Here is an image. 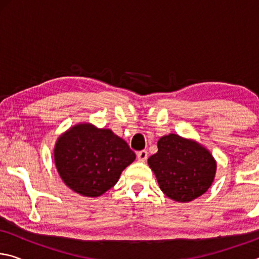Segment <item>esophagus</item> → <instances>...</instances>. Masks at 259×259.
Returning a JSON list of instances; mask_svg holds the SVG:
<instances>
[{
  "mask_svg": "<svg viewBox=\"0 0 259 259\" xmlns=\"http://www.w3.org/2000/svg\"><path fill=\"white\" fill-rule=\"evenodd\" d=\"M137 157H138V160H140V161H146L147 157H148L147 151H139V152H137Z\"/></svg>",
  "mask_w": 259,
  "mask_h": 259,
  "instance_id": "obj_1",
  "label": "esophagus"
}]
</instances>
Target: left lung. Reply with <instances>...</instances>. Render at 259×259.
I'll return each instance as SVG.
<instances>
[{"label":"left lung","mask_w":259,"mask_h":259,"mask_svg":"<svg viewBox=\"0 0 259 259\" xmlns=\"http://www.w3.org/2000/svg\"><path fill=\"white\" fill-rule=\"evenodd\" d=\"M161 191L177 202H190L211 186L216 161L194 140L170 134L157 142V152L148 157Z\"/></svg>","instance_id":"8db88e82"}]
</instances>
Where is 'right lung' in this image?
<instances>
[{"label": "right lung", "mask_w": 259, "mask_h": 259, "mask_svg": "<svg viewBox=\"0 0 259 259\" xmlns=\"http://www.w3.org/2000/svg\"><path fill=\"white\" fill-rule=\"evenodd\" d=\"M54 152L63 182L88 198H97L115 185L136 159L128 144L112 130L90 123L76 124L59 136Z\"/></svg>", "instance_id": "add662e5"}]
</instances>
